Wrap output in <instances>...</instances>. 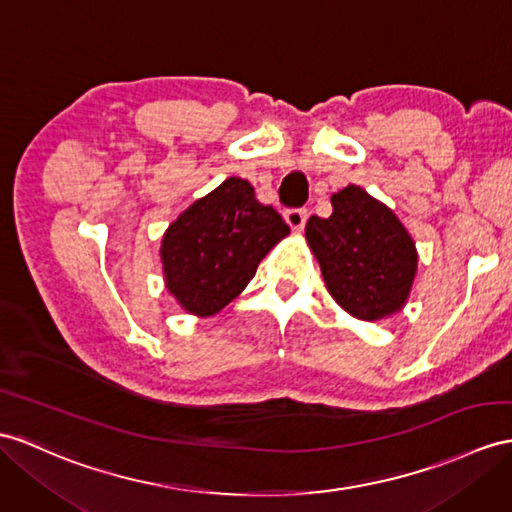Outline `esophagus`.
Masks as SVG:
<instances>
[{
  "mask_svg": "<svg viewBox=\"0 0 512 512\" xmlns=\"http://www.w3.org/2000/svg\"><path fill=\"white\" fill-rule=\"evenodd\" d=\"M284 219L293 230H302L306 226L308 219V210L306 208H286L284 210Z\"/></svg>",
  "mask_w": 512,
  "mask_h": 512,
  "instance_id": "obj_1",
  "label": "esophagus"
}]
</instances>
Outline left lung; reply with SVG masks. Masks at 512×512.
<instances>
[{
  "label": "left lung",
  "mask_w": 512,
  "mask_h": 512,
  "mask_svg": "<svg viewBox=\"0 0 512 512\" xmlns=\"http://www.w3.org/2000/svg\"><path fill=\"white\" fill-rule=\"evenodd\" d=\"M306 239L330 295L360 319L400 310L417 271L415 243L389 208L360 186L332 195V215H313Z\"/></svg>",
  "instance_id": "1"
}]
</instances>
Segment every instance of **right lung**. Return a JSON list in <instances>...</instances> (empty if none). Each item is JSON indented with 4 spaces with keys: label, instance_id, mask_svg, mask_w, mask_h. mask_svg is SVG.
<instances>
[{
    "label": "right lung",
    "instance_id": "add662e5",
    "mask_svg": "<svg viewBox=\"0 0 512 512\" xmlns=\"http://www.w3.org/2000/svg\"><path fill=\"white\" fill-rule=\"evenodd\" d=\"M284 234L276 208L260 204L247 180L228 178L169 226L160 247L167 289L189 313L215 315Z\"/></svg>",
    "mask_w": 512,
    "mask_h": 512
}]
</instances>
